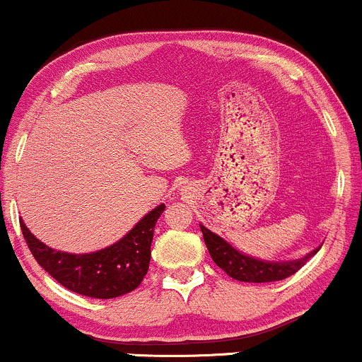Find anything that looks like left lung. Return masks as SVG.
<instances>
[{"instance_id": "8db88e82", "label": "left lung", "mask_w": 362, "mask_h": 362, "mask_svg": "<svg viewBox=\"0 0 362 362\" xmlns=\"http://www.w3.org/2000/svg\"><path fill=\"white\" fill-rule=\"evenodd\" d=\"M202 236H204V242L207 250H209L211 257H213L214 264L219 269H223L224 272L230 277H233L236 281L243 282H274V281H282L286 277L296 274L303 265L308 262L311 257L320 250L310 252L308 255L303 257L298 260H288V262H274V260H260L253 259V257L247 255L236 250L235 247H231L226 240H223L221 236L213 233L211 230H207L206 226L201 224Z\"/></svg>"}]
</instances>
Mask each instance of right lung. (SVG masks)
Returning a JSON list of instances; mask_svg holds the SVG:
<instances>
[{"mask_svg": "<svg viewBox=\"0 0 362 362\" xmlns=\"http://www.w3.org/2000/svg\"><path fill=\"white\" fill-rule=\"evenodd\" d=\"M163 211L165 204L149 211L124 238L110 247L78 255L44 245L23 221H20V228L34 259L61 286L83 296L112 300L134 291L146 276L155 224Z\"/></svg>", "mask_w": 362, "mask_h": 362, "instance_id": "add662e5", "label": "right lung"}]
</instances>
